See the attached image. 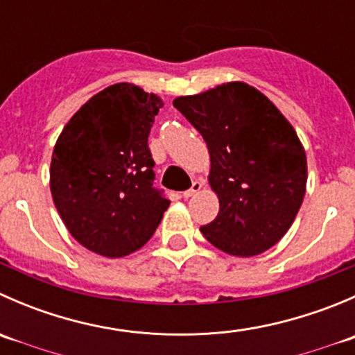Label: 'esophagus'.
Returning <instances> with one entry per match:
<instances>
[{
	"label": "esophagus",
	"mask_w": 355,
	"mask_h": 355,
	"mask_svg": "<svg viewBox=\"0 0 355 355\" xmlns=\"http://www.w3.org/2000/svg\"><path fill=\"white\" fill-rule=\"evenodd\" d=\"M200 189H202V182H200V180H194V182H192L191 189H187V191L184 192V198H185V199L192 198V196H196V194H198V192H200Z\"/></svg>",
	"instance_id": "obj_1"
}]
</instances>
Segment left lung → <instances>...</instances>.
Returning <instances> with one entry per match:
<instances>
[{"instance_id":"8db88e82","label":"left lung","mask_w":355,"mask_h":355,"mask_svg":"<svg viewBox=\"0 0 355 355\" xmlns=\"http://www.w3.org/2000/svg\"><path fill=\"white\" fill-rule=\"evenodd\" d=\"M173 106L209 151V187L218 216L200 227L206 241L235 257L271 249L292 227L306 194L307 157L282 111L245 82H225Z\"/></svg>"}]
</instances>
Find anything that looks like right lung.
<instances>
[{
	"label": "right lung",
	"mask_w": 355,
	"mask_h": 355,
	"mask_svg": "<svg viewBox=\"0 0 355 355\" xmlns=\"http://www.w3.org/2000/svg\"><path fill=\"white\" fill-rule=\"evenodd\" d=\"M163 99L120 82L92 96L63 127L49 189L71 237L116 259L141 249L170 206L153 189L148 135Z\"/></svg>",
	"instance_id": "obj_1"
}]
</instances>
